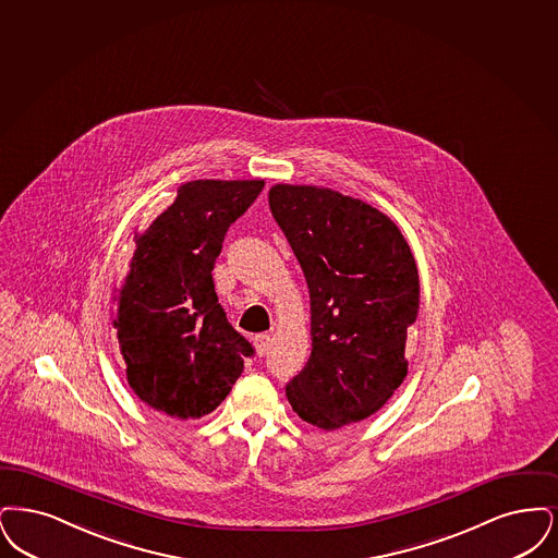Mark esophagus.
Listing matches in <instances>:
<instances>
[{
    "label": "esophagus",
    "mask_w": 558,
    "mask_h": 558,
    "mask_svg": "<svg viewBox=\"0 0 558 558\" xmlns=\"http://www.w3.org/2000/svg\"><path fill=\"white\" fill-rule=\"evenodd\" d=\"M268 343H270V338H268L267 333H260V336L254 338V348H256V352H258L260 356L267 354Z\"/></svg>",
    "instance_id": "esophagus-1"
}]
</instances>
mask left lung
<instances>
[{
  "label": "left lung",
  "mask_w": 558,
  "mask_h": 558,
  "mask_svg": "<svg viewBox=\"0 0 558 558\" xmlns=\"http://www.w3.org/2000/svg\"><path fill=\"white\" fill-rule=\"evenodd\" d=\"M270 213L304 270L313 352L286 386L298 416L325 432L379 411L409 373L418 272L400 229L363 199L275 185Z\"/></svg>",
  "instance_id": "obj_1"
}]
</instances>
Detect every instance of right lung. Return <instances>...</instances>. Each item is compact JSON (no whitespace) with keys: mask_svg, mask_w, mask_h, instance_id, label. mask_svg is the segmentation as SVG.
<instances>
[{"mask_svg":"<svg viewBox=\"0 0 558 558\" xmlns=\"http://www.w3.org/2000/svg\"><path fill=\"white\" fill-rule=\"evenodd\" d=\"M265 181H190L137 235L114 318L126 381L154 411L199 418L242 375L252 343L218 304L213 268L227 229Z\"/></svg>","mask_w":558,"mask_h":558,"instance_id":"1","label":"right lung"}]
</instances>
